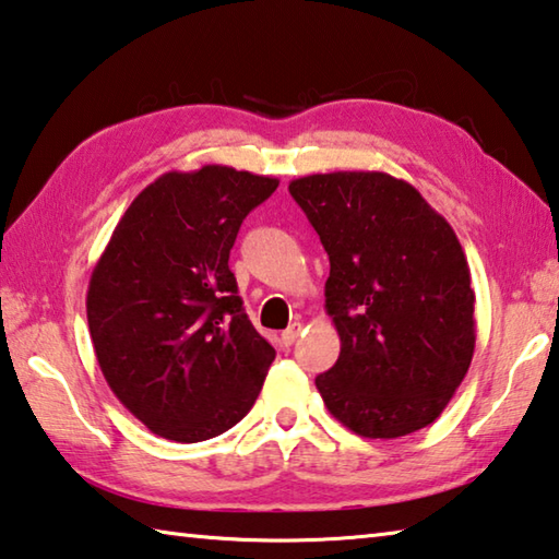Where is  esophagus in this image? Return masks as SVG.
I'll return each mask as SVG.
<instances>
[{"mask_svg": "<svg viewBox=\"0 0 559 559\" xmlns=\"http://www.w3.org/2000/svg\"><path fill=\"white\" fill-rule=\"evenodd\" d=\"M301 329H305V324H301V321H295V324H289L287 331H282V344H285V346L295 344V341H297L299 334H301Z\"/></svg>", "mask_w": 559, "mask_h": 559, "instance_id": "34e87169", "label": "esophagus"}]
</instances>
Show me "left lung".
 <instances>
[{
	"label": "left lung",
	"mask_w": 559,
	"mask_h": 559,
	"mask_svg": "<svg viewBox=\"0 0 559 559\" xmlns=\"http://www.w3.org/2000/svg\"><path fill=\"white\" fill-rule=\"evenodd\" d=\"M289 193L331 262L324 295L341 354L317 376L326 409L368 439L432 425L476 346L472 272L452 225L385 171L301 176Z\"/></svg>",
	"instance_id": "8db88e82"
}]
</instances>
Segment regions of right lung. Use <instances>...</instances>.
<instances>
[{"label": "right lung", "instance_id": "add662e5", "mask_svg": "<svg viewBox=\"0 0 559 559\" xmlns=\"http://www.w3.org/2000/svg\"><path fill=\"white\" fill-rule=\"evenodd\" d=\"M280 181L209 164L169 171L130 203L87 285V329L117 400L164 439L193 444L238 425L274 348L228 267L240 223Z\"/></svg>", "mask_w": 559, "mask_h": 559}]
</instances>
